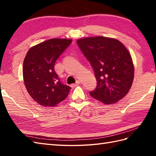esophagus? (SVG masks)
I'll return each instance as SVG.
<instances>
[{
    "label": "esophagus",
    "instance_id": "esophagus-1",
    "mask_svg": "<svg viewBox=\"0 0 156 156\" xmlns=\"http://www.w3.org/2000/svg\"><path fill=\"white\" fill-rule=\"evenodd\" d=\"M80 84V80H77L75 84H72V87H76V86H78Z\"/></svg>",
    "mask_w": 156,
    "mask_h": 156
}]
</instances>
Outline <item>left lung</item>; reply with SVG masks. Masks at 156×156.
<instances>
[{"mask_svg": "<svg viewBox=\"0 0 156 156\" xmlns=\"http://www.w3.org/2000/svg\"><path fill=\"white\" fill-rule=\"evenodd\" d=\"M77 44L93 68L97 81L90 95L106 105L120 101L130 90L134 78L127 49L117 39L102 36L80 39Z\"/></svg>", "mask_w": 156, "mask_h": 156, "instance_id": "obj_1", "label": "left lung"}]
</instances>
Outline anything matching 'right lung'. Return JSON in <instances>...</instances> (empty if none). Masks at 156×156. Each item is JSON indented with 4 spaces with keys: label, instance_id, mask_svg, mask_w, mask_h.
I'll use <instances>...</instances> for the list:
<instances>
[{
    "label": "right lung",
    "instance_id": "1",
    "mask_svg": "<svg viewBox=\"0 0 156 156\" xmlns=\"http://www.w3.org/2000/svg\"><path fill=\"white\" fill-rule=\"evenodd\" d=\"M72 41L51 39L31 48L27 53L23 66V80L28 93L39 105L55 107L68 97L71 87L59 80L54 65Z\"/></svg>",
    "mask_w": 156,
    "mask_h": 156
}]
</instances>
